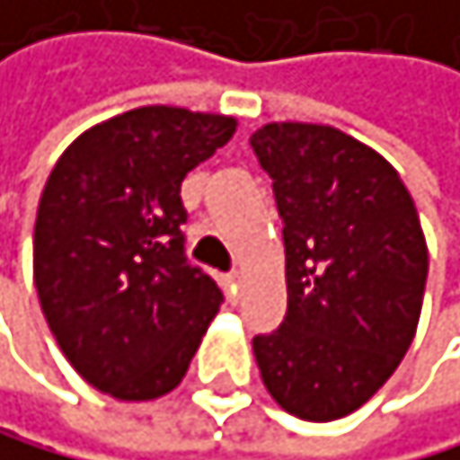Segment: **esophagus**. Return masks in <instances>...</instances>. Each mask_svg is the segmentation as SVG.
<instances>
[{
	"instance_id": "esophagus-1",
	"label": "esophagus",
	"mask_w": 460,
	"mask_h": 460,
	"mask_svg": "<svg viewBox=\"0 0 460 460\" xmlns=\"http://www.w3.org/2000/svg\"><path fill=\"white\" fill-rule=\"evenodd\" d=\"M223 286L228 288V295L237 297V292H240V275H228V278H223Z\"/></svg>"
}]
</instances>
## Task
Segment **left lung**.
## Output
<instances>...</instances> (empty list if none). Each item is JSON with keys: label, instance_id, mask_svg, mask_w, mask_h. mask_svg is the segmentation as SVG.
<instances>
[{"label": "left lung", "instance_id": "left-lung-1", "mask_svg": "<svg viewBox=\"0 0 460 460\" xmlns=\"http://www.w3.org/2000/svg\"><path fill=\"white\" fill-rule=\"evenodd\" d=\"M286 246V317L252 341L269 395L326 424L360 410L412 346L429 252L412 194L381 154L332 125L252 137Z\"/></svg>", "mask_w": 460, "mask_h": 460}]
</instances>
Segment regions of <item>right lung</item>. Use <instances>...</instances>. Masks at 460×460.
<instances>
[{
    "label": "right lung",
    "mask_w": 460,
    "mask_h": 460,
    "mask_svg": "<svg viewBox=\"0 0 460 460\" xmlns=\"http://www.w3.org/2000/svg\"><path fill=\"white\" fill-rule=\"evenodd\" d=\"M237 119L143 105L62 151L36 211L33 286L62 355L117 401L180 386L220 312V288L182 257L185 174L223 148Z\"/></svg>",
    "instance_id": "1"
}]
</instances>
